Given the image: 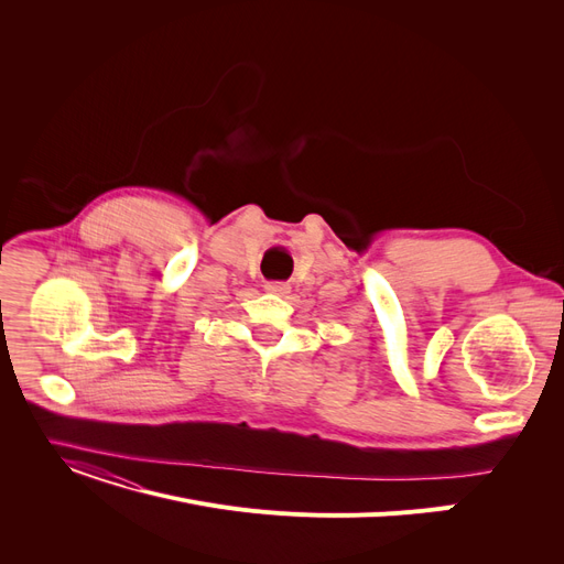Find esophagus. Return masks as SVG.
I'll return each instance as SVG.
<instances>
[{"label":"esophagus","instance_id":"obj_1","mask_svg":"<svg viewBox=\"0 0 564 564\" xmlns=\"http://www.w3.org/2000/svg\"><path fill=\"white\" fill-rule=\"evenodd\" d=\"M264 290H267V292H272V294H279V297H285V294H290V285H288V283H281V281L267 283V285H264Z\"/></svg>","mask_w":564,"mask_h":564}]
</instances>
